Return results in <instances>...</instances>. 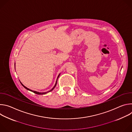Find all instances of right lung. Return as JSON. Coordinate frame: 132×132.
Segmentation results:
<instances>
[{
	"instance_id": "add662e5",
	"label": "right lung",
	"mask_w": 132,
	"mask_h": 132,
	"mask_svg": "<svg viewBox=\"0 0 132 132\" xmlns=\"http://www.w3.org/2000/svg\"><path fill=\"white\" fill-rule=\"evenodd\" d=\"M60 74L61 73H60L59 74V75L58 76V77H57V80H56V83H55V86H54V87L51 90H50V91H47V92H37V91H33V90H31V89H29V88H28L27 87H26V86H24L21 82H20V83L21 84V85H22V86L24 88H26V89H27L28 90H29V91H31V92H33V93H36V94H37V95H45V94H46V93H48V92H51V91H52L54 88H55V87H56V84H57V79H58V78H59V76H60Z\"/></svg>"
}]
</instances>
